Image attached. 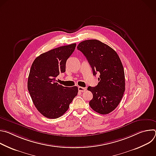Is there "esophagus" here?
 Returning a JSON list of instances; mask_svg holds the SVG:
<instances>
[{
  "label": "esophagus",
  "instance_id": "obj_1",
  "mask_svg": "<svg viewBox=\"0 0 156 156\" xmlns=\"http://www.w3.org/2000/svg\"><path fill=\"white\" fill-rule=\"evenodd\" d=\"M86 90V88L85 87H78V91L80 92H84Z\"/></svg>",
  "mask_w": 156,
  "mask_h": 156
}]
</instances>
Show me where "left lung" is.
Segmentation results:
<instances>
[{
    "label": "left lung",
    "instance_id": "obj_1",
    "mask_svg": "<svg viewBox=\"0 0 156 156\" xmlns=\"http://www.w3.org/2000/svg\"><path fill=\"white\" fill-rule=\"evenodd\" d=\"M91 66L93 75L100 74L98 85L89 86L93 95L90 107L100 114H108L118 106L125 90L123 66L117 52L96 39L81 42L77 46Z\"/></svg>",
    "mask_w": 156,
    "mask_h": 156
}]
</instances>
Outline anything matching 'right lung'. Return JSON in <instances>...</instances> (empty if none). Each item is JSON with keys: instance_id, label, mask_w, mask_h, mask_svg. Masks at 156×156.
<instances>
[{"instance_id": "right-lung-1", "label": "right lung", "mask_w": 156, "mask_h": 156, "mask_svg": "<svg viewBox=\"0 0 156 156\" xmlns=\"http://www.w3.org/2000/svg\"><path fill=\"white\" fill-rule=\"evenodd\" d=\"M75 43L43 53L34 60L28 79V90L39 112L48 119H57L69 108L77 95V86L65 87L55 78L65 72L66 62L75 51Z\"/></svg>"}]
</instances>
